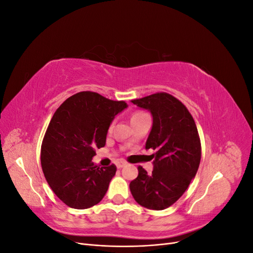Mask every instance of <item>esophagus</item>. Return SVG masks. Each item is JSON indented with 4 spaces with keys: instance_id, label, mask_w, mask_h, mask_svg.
Masks as SVG:
<instances>
[{
    "instance_id": "1",
    "label": "esophagus",
    "mask_w": 253,
    "mask_h": 253,
    "mask_svg": "<svg viewBox=\"0 0 253 253\" xmlns=\"http://www.w3.org/2000/svg\"><path fill=\"white\" fill-rule=\"evenodd\" d=\"M126 165V163L125 162V160H118V162L116 163V167L118 168V169H121V168H124Z\"/></svg>"
}]
</instances>
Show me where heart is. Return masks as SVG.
<instances>
[{
	"mask_svg": "<svg viewBox=\"0 0 253 253\" xmlns=\"http://www.w3.org/2000/svg\"><path fill=\"white\" fill-rule=\"evenodd\" d=\"M145 113H143V112H136V113H134L133 115H132V117H131V121H133V120H136V119H139V118H141V117H143V116H145ZM112 129V126H111V127H110V131Z\"/></svg>",
	"mask_w": 253,
	"mask_h": 253,
	"instance_id": "obj_1",
	"label": "heart"
}]
</instances>
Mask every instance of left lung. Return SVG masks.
<instances>
[{
    "mask_svg": "<svg viewBox=\"0 0 253 253\" xmlns=\"http://www.w3.org/2000/svg\"><path fill=\"white\" fill-rule=\"evenodd\" d=\"M153 117L145 149L155 150L153 171L138 167L129 183L134 200L152 210H164L185 193L201 163L202 148L193 117L179 100L167 93L131 101Z\"/></svg>",
    "mask_w": 253,
    "mask_h": 253,
    "instance_id": "obj_1",
    "label": "left lung"
}]
</instances>
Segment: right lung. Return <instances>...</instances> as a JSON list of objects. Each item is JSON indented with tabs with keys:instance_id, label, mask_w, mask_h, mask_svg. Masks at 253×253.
<instances>
[{
	"instance_id": "obj_1",
	"label": "right lung",
	"mask_w": 253,
	"mask_h": 253,
	"mask_svg": "<svg viewBox=\"0 0 253 253\" xmlns=\"http://www.w3.org/2000/svg\"><path fill=\"white\" fill-rule=\"evenodd\" d=\"M127 108L94 91H81L61 104L49 122L41 147V166L49 187L74 209L101 202L116 166L98 167L91 159L103 148L115 116Z\"/></svg>"
}]
</instances>
